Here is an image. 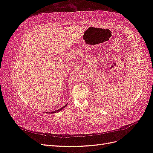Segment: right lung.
<instances>
[{
    "label": "right lung",
    "mask_w": 153,
    "mask_h": 153,
    "mask_svg": "<svg viewBox=\"0 0 153 153\" xmlns=\"http://www.w3.org/2000/svg\"><path fill=\"white\" fill-rule=\"evenodd\" d=\"M67 106V104L64 106H63V107H62V108H61L60 109H59V110H56V111H53V112H51V114H53V113H56V112H60V111L61 110H62V109H64V108H65V106ZM48 113H50V112H48Z\"/></svg>",
    "instance_id": "1"
}]
</instances>
